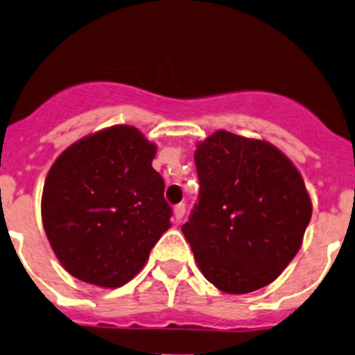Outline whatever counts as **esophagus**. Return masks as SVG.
<instances>
[{
  "mask_svg": "<svg viewBox=\"0 0 355 355\" xmlns=\"http://www.w3.org/2000/svg\"><path fill=\"white\" fill-rule=\"evenodd\" d=\"M173 216H175V221L182 223L184 221V216H185V204H177L173 207Z\"/></svg>",
  "mask_w": 355,
  "mask_h": 355,
  "instance_id": "1",
  "label": "esophagus"
}]
</instances>
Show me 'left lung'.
I'll use <instances>...</instances> for the list:
<instances>
[{
    "instance_id": "8db88e82",
    "label": "left lung",
    "mask_w": 355,
    "mask_h": 355,
    "mask_svg": "<svg viewBox=\"0 0 355 355\" xmlns=\"http://www.w3.org/2000/svg\"><path fill=\"white\" fill-rule=\"evenodd\" d=\"M199 204L182 226L199 270L227 294L274 282L303 245L311 199L289 158L263 139L216 130L193 153Z\"/></svg>"
}]
</instances>
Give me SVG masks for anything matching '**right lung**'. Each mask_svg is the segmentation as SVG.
Listing matches in <instances>:
<instances>
[{
    "mask_svg": "<svg viewBox=\"0 0 355 355\" xmlns=\"http://www.w3.org/2000/svg\"><path fill=\"white\" fill-rule=\"evenodd\" d=\"M156 144L134 125L81 137L52 163L42 225L61 266L88 284L114 289L136 277L171 226Z\"/></svg>",
    "mask_w": 355,
    "mask_h": 355,
    "instance_id": "add662e5",
    "label": "right lung"
}]
</instances>
